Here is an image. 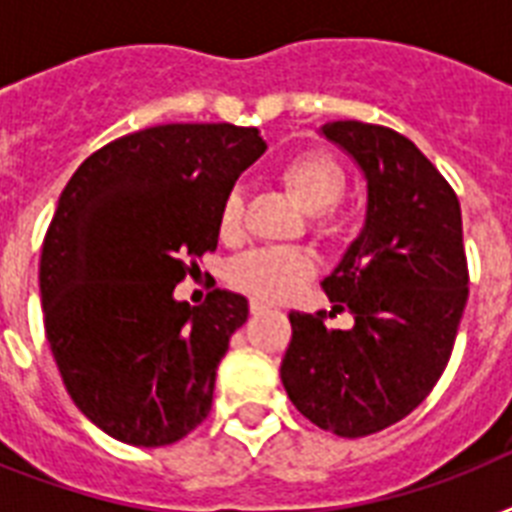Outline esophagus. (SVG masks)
Instances as JSON below:
<instances>
[{"label":"esophagus","mask_w":512,"mask_h":512,"mask_svg":"<svg viewBox=\"0 0 512 512\" xmlns=\"http://www.w3.org/2000/svg\"><path fill=\"white\" fill-rule=\"evenodd\" d=\"M249 311H252V316H263V313L271 311V305L263 303V300H252V303H249Z\"/></svg>","instance_id":"esophagus-1"}]
</instances>
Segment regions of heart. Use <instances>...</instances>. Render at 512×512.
Here are the masks:
<instances>
[{
  "instance_id": "1",
  "label": "heart",
  "mask_w": 512,
  "mask_h": 512,
  "mask_svg": "<svg viewBox=\"0 0 512 512\" xmlns=\"http://www.w3.org/2000/svg\"><path fill=\"white\" fill-rule=\"evenodd\" d=\"M279 183L295 204L311 212V228L319 239H340L348 228V215L337 207L348 177L335 156L324 151H303L289 156L276 170ZM217 233L223 241H239L244 233V196L239 188L225 193L217 209ZM316 273L313 257L303 249H255L236 257L228 279L236 289L257 300H284Z\"/></svg>"
}]
</instances>
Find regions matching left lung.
Here are the masks:
<instances>
[{"instance_id":"1","label":"left lung","mask_w":512,"mask_h":512,"mask_svg":"<svg viewBox=\"0 0 512 512\" xmlns=\"http://www.w3.org/2000/svg\"><path fill=\"white\" fill-rule=\"evenodd\" d=\"M364 170V231L324 292L353 329H327V313H289L281 361L289 401L321 430L372 436L428 398L452 356L468 303L460 199L412 140L390 127H321ZM332 316V313H329Z\"/></svg>"}]
</instances>
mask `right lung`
I'll list each match as a JSON object with an SVG mask.
<instances>
[{
	"mask_svg": "<svg viewBox=\"0 0 512 512\" xmlns=\"http://www.w3.org/2000/svg\"><path fill=\"white\" fill-rule=\"evenodd\" d=\"M265 151L255 127L159 124L116 138L68 180L42 244L44 332L68 396L103 433L167 446L212 409L247 297L172 292L217 249V209Z\"/></svg>",
	"mask_w": 512,
	"mask_h": 512,
	"instance_id": "add662e5",
	"label": "right lung"
}]
</instances>
